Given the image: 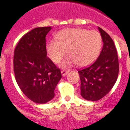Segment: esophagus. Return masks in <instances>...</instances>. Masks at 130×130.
<instances>
[{
	"mask_svg": "<svg viewBox=\"0 0 130 130\" xmlns=\"http://www.w3.org/2000/svg\"><path fill=\"white\" fill-rule=\"evenodd\" d=\"M69 72V70H66V69H63L61 71V73L63 76H65V75H67V73Z\"/></svg>",
	"mask_w": 130,
	"mask_h": 130,
	"instance_id": "34e87169",
	"label": "esophagus"
}]
</instances>
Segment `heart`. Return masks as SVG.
<instances>
[{
  "label": "heart",
  "instance_id": "1",
  "mask_svg": "<svg viewBox=\"0 0 130 130\" xmlns=\"http://www.w3.org/2000/svg\"><path fill=\"white\" fill-rule=\"evenodd\" d=\"M57 38L50 40L46 51L50 59L58 63L67 52L69 54L61 62L63 67L75 63L85 67L96 59L102 46V37L99 31L83 28H69L59 31Z\"/></svg>",
  "mask_w": 130,
  "mask_h": 130
}]
</instances>
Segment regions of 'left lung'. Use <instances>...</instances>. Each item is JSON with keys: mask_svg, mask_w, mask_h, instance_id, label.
<instances>
[{"mask_svg": "<svg viewBox=\"0 0 130 130\" xmlns=\"http://www.w3.org/2000/svg\"><path fill=\"white\" fill-rule=\"evenodd\" d=\"M104 43L99 57L89 67L79 70L80 94L88 101H98L110 92L119 72L118 57L113 40L98 27Z\"/></svg>", "mask_w": 130, "mask_h": 130, "instance_id": "obj_1", "label": "left lung"}]
</instances>
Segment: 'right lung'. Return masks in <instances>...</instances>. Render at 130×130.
<instances>
[{
    "label": "right lung",
    "instance_id": "add662e5",
    "mask_svg": "<svg viewBox=\"0 0 130 130\" xmlns=\"http://www.w3.org/2000/svg\"><path fill=\"white\" fill-rule=\"evenodd\" d=\"M51 26L38 27L23 36L14 52V72L22 92L35 103L45 104L55 96L61 78L59 69L47 57L45 36Z\"/></svg>",
    "mask_w": 130,
    "mask_h": 130
}]
</instances>
